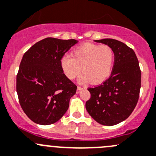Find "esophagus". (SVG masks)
Instances as JSON below:
<instances>
[{
  "mask_svg": "<svg viewBox=\"0 0 156 156\" xmlns=\"http://www.w3.org/2000/svg\"><path fill=\"white\" fill-rule=\"evenodd\" d=\"M82 87H77V90H76V92H77V94H78V93H80V91H81V90H82Z\"/></svg>",
  "mask_w": 156,
  "mask_h": 156,
  "instance_id": "esophagus-1",
  "label": "esophagus"
}]
</instances>
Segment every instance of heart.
Masks as SVG:
<instances>
[{
  "instance_id": "obj_1",
  "label": "heart",
  "mask_w": 156,
  "mask_h": 156,
  "mask_svg": "<svg viewBox=\"0 0 156 156\" xmlns=\"http://www.w3.org/2000/svg\"><path fill=\"white\" fill-rule=\"evenodd\" d=\"M62 70L69 79L73 80L84 75L80 82L101 84L108 79L114 65V52L108 46L84 43L75 48L72 56L66 55L60 60Z\"/></svg>"
}]
</instances>
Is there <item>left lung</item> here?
Wrapping results in <instances>:
<instances>
[{"label": "left lung", "mask_w": 156, "mask_h": 156, "mask_svg": "<svg viewBox=\"0 0 156 156\" xmlns=\"http://www.w3.org/2000/svg\"><path fill=\"white\" fill-rule=\"evenodd\" d=\"M94 42L113 49L114 65L107 81L88 88L90 98L85 107L98 123L113 126L127 119L136 106L141 87V71L134 51L123 43L113 39Z\"/></svg>", "instance_id": "8db88e82"}]
</instances>
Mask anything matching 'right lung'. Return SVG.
Here are the masks:
<instances>
[{"label":"right lung","mask_w":156,"mask_h":156,"mask_svg":"<svg viewBox=\"0 0 156 156\" xmlns=\"http://www.w3.org/2000/svg\"><path fill=\"white\" fill-rule=\"evenodd\" d=\"M78 40L48 37L23 56L16 76V92L24 113L34 123L50 125L67 111L77 86L65 75L60 60Z\"/></svg>","instance_id":"right-lung-1"}]
</instances>
